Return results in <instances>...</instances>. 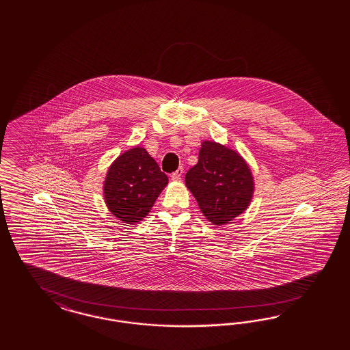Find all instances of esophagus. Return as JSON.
I'll use <instances>...</instances> for the list:
<instances>
[{"label": "esophagus", "mask_w": 350, "mask_h": 350, "mask_svg": "<svg viewBox=\"0 0 350 350\" xmlns=\"http://www.w3.org/2000/svg\"><path fill=\"white\" fill-rule=\"evenodd\" d=\"M182 174H183V168H178L174 173H172L170 177H172V180H180Z\"/></svg>", "instance_id": "esophagus-1"}]
</instances>
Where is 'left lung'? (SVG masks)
<instances>
[{
	"label": "left lung",
	"instance_id": "8db88e82",
	"mask_svg": "<svg viewBox=\"0 0 350 350\" xmlns=\"http://www.w3.org/2000/svg\"><path fill=\"white\" fill-rule=\"evenodd\" d=\"M185 183L215 226L244 213L254 193V178L243 157L213 141L202 142L199 161L186 173Z\"/></svg>",
	"mask_w": 350,
	"mask_h": 350
}]
</instances>
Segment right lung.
<instances>
[{
	"mask_svg": "<svg viewBox=\"0 0 350 350\" xmlns=\"http://www.w3.org/2000/svg\"><path fill=\"white\" fill-rule=\"evenodd\" d=\"M167 185V174L145 148H129L113 161L106 173V206L120 221L135 224L148 215Z\"/></svg>",
	"mask_w": 350,
	"mask_h": 350,
	"instance_id": "right-lung-1",
	"label": "right lung"
}]
</instances>
